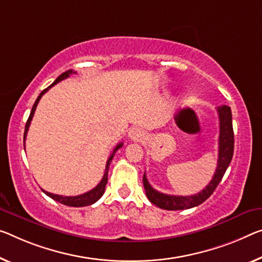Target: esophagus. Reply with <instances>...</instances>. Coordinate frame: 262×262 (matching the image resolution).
Here are the masks:
<instances>
[{"label": "esophagus", "instance_id": "esophagus-1", "mask_svg": "<svg viewBox=\"0 0 262 262\" xmlns=\"http://www.w3.org/2000/svg\"><path fill=\"white\" fill-rule=\"evenodd\" d=\"M128 137L132 140H142L144 138V132L138 127H134L128 132Z\"/></svg>", "mask_w": 262, "mask_h": 262}]
</instances>
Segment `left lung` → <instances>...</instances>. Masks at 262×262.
I'll return each mask as SVG.
<instances>
[{
    "label": "left lung",
    "mask_w": 262,
    "mask_h": 262,
    "mask_svg": "<svg viewBox=\"0 0 262 262\" xmlns=\"http://www.w3.org/2000/svg\"><path fill=\"white\" fill-rule=\"evenodd\" d=\"M219 115V156H218V165L212 180L203 191L194 195H170L164 194L156 191L147 182L146 174L144 173L143 184L145 188V193L148 200L156 206L167 211H178V210H187L198 206L203 204L205 200L208 199L211 194L218 186L226 172L229 163H231L233 151H234V134H233V124H232V112L231 107L227 105H221L216 108Z\"/></svg>",
    "instance_id": "obj_1"
}]
</instances>
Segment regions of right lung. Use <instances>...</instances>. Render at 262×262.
<instances>
[{"mask_svg": "<svg viewBox=\"0 0 262 262\" xmlns=\"http://www.w3.org/2000/svg\"><path fill=\"white\" fill-rule=\"evenodd\" d=\"M71 74H76V71H72V70H68L66 72H63L62 75H59L57 78H56V80L54 83L51 84L50 86H48L47 89H44L41 94H39V96L37 97V99H36V102L34 104L33 108H31V112H30V116L29 118H28L27 120V124H26V130H24V137H23V140H24V145H26V137H27V132L28 130H29V126H30V123H31V119H33L34 117V114H35V110H36V106H37V104L39 102V99H41L42 96L46 94V92L50 89L51 86H54L55 84H57L58 82H61V80L66 79L69 77V76ZM123 146V143H119L117 146L115 147L114 152H112L111 156L108 157L107 162H106V166H105V172H104V176L102 180H100L99 184L96 186L95 188H92L91 191L86 192V193H83V194L80 195H75V196H64V195H58V194H52V193L50 192H47L44 191L43 192L46 193V194L48 196H50V198H52L56 201H58V203H61L63 205H67V206H71V207H83V206H89V205H92L95 204L96 201H97L100 196H102L104 194V191H105V186H106V183H107V172H108V166H110V164L112 162V158H114V156L116 154V151L118 150V148H120ZM26 148V147H24Z\"/></svg>", "mask_w": 262, "mask_h": 262, "instance_id": "1", "label": "right lung"}]
</instances>
